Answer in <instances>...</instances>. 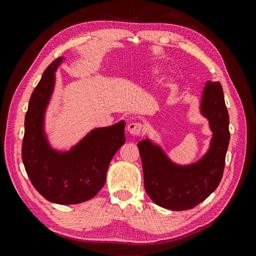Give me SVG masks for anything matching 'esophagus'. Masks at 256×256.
<instances>
[{"instance_id": "34e87169", "label": "esophagus", "mask_w": 256, "mask_h": 256, "mask_svg": "<svg viewBox=\"0 0 256 256\" xmlns=\"http://www.w3.org/2000/svg\"><path fill=\"white\" fill-rule=\"evenodd\" d=\"M128 132L131 136H140L142 131V124L141 122H131L127 127Z\"/></svg>"}]
</instances>
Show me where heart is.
I'll return each mask as SVG.
<instances>
[{
  "instance_id": "1",
  "label": "heart",
  "mask_w": 256,
  "mask_h": 256,
  "mask_svg": "<svg viewBox=\"0 0 256 256\" xmlns=\"http://www.w3.org/2000/svg\"><path fill=\"white\" fill-rule=\"evenodd\" d=\"M148 72L150 74L158 76L162 72V68L159 65H152L150 67H148Z\"/></svg>"
}]
</instances>
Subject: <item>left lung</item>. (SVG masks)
Here are the masks:
<instances>
[{"label": "left lung", "instance_id": "1", "mask_svg": "<svg viewBox=\"0 0 256 256\" xmlns=\"http://www.w3.org/2000/svg\"><path fill=\"white\" fill-rule=\"evenodd\" d=\"M200 109L209 122L212 138L207 152L196 164H174L148 138L138 143L145 191L152 202L171 210H187L203 202L218 187L223 175L230 118L220 82L205 84Z\"/></svg>", "mask_w": 256, "mask_h": 256}]
</instances>
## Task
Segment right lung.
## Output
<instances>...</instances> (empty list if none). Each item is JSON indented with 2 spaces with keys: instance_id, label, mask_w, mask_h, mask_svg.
<instances>
[{
  "instance_id": "1",
  "label": "right lung",
  "mask_w": 256,
  "mask_h": 256,
  "mask_svg": "<svg viewBox=\"0 0 256 256\" xmlns=\"http://www.w3.org/2000/svg\"><path fill=\"white\" fill-rule=\"evenodd\" d=\"M58 58L42 74L30 98L24 120L22 161L30 182L49 202L72 205L102 190L110 162L126 142L125 122L95 128L69 150H53L44 132V113L56 85Z\"/></svg>"
}]
</instances>
